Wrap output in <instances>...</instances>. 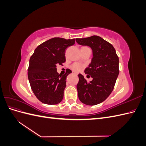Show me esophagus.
<instances>
[{
    "label": "esophagus",
    "mask_w": 146,
    "mask_h": 146,
    "mask_svg": "<svg viewBox=\"0 0 146 146\" xmlns=\"http://www.w3.org/2000/svg\"><path fill=\"white\" fill-rule=\"evenodd\" d=\"M74 74H76V75H77V74H76V73H74Z\"/></svg>",
    "instance_id": "34e87169"
}]
</instances>
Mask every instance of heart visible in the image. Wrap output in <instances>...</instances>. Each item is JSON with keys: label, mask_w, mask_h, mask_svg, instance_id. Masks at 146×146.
I'll return each instance as SVG.
<instances>
[{"label": "heart", "mask_w": 146, "mask_h": 146, "mask_svg": "<svg viewBox=\"0 0 146 146\" xmlns=\"http://www.w3.org/2000/svg\"><path fill=\"white\" fill-rule=\"evenodd\" d=\"M85 47H83L82 48H85ZM70 68H71L72 70H73L74 72H78L79 71H80V70H82L83 69L84 66L82 64H80V63H74L71 65Z\"/></svg>", "instance_id": "heart-1"}]
</instances>
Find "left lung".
Masks as SVG:
<instances>
[{
    "instance_id": "obj_1",
    "label": "left lung",
    "mask_w": 146,
    "mask_h": 146,
    "mask_svg": "<svg viewBox=\"0 0 146 146\" xmlns=\"http://www.w3.org/2000/svg\"><path fill=\"white\" fill-rule=\"evenodd\" d=\"M78 44L88 46L92 50V58L85 70L92 80L88 83L78 74L77 85L79 100L84 104L95 105L104 102L111 93L119 73V58L112 44L100 36L76 38Z\"/></svg>"
}]
</instances>
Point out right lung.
I'll return each mask as SVG.
<instances>
[{
    "instance_id": "add662e5",
    "label": "right lung",
    "mask_w": 146,
    "mask_h": 146,
    "mask_svg": "<svg viewBox=\"0 0 146 146\" xmlns=\"http://www.w3.org/2000/svg\"><path fill=\"white\" fill-rule=\"evenodd\" d=\"M75 44V39L53 38L38 46L31 56L28 78L31 88L42 103L55 105L63 100L66 77L72 72L60 76L56 66L66 61V48Z\"/></svg>"
}]
</instances>
